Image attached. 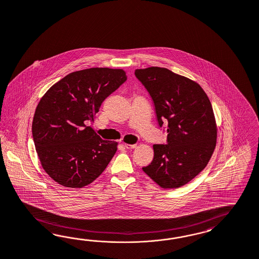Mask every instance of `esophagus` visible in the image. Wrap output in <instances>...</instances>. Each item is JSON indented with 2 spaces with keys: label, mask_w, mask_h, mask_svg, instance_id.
Masks as SVG:
<instances>
[{
  "label": "esophagus",
  "mask_w": 259,
  "mask_h": 259,
  "mask_svg": "<svg viewBox=\"0 0 259 259\" xmlns=\"http://www.w3.org/2000/svg\"><path fill=\"white\" fill-rule=\"evenodd\" d=\"M126 149H134L137 147V144H124Z\"/></svg>",
  "instance_id": "obj_1"
}]
</instances>
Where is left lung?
<instances>
[{"mask_svg": "<svg viewBox=\"0 0 259 259\" xmlns=\"http://www.w3.org/2000/svg\"><path fill=\"white\" fill-rule=\"evenodd\" d=\"M155 106L157 123H167V144H155L154 158L142 170L164 189L179 188L203 170L217 144L212 104L192 79L167 68L135 71Z\"/></svg>", "mask_w": 259, "mask_h": 259, "instance_id": "left-lung-1", "label": "left lung"}]
</instances>
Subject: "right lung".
<instances>
[{"instance_id":"obj_1","label":"right lung","mask_w":259,"mask_h":259,"mask_svg":"<svg viewBox=\"0 0 259 259\" xmlns=\"http://www.w3.org/2000/svg\"><path fill=\"white\" fill-rule=\"evenodd\" d=\"M127 77L122 69L89 68L72 72L48 89L32 122L40 164L48 176L69 188H81L102 174L118 143L104 141L87 126L103 101Z\"/></svg>"}]
</instances>
